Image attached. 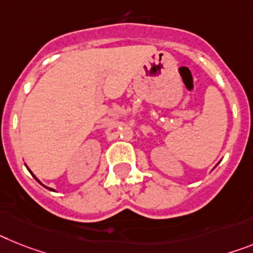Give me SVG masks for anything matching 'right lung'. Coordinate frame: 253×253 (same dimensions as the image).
Here are the masks:
<instances>
[{
    "instance_id": "obj_1",
    "label": "right lung",
    "mask_w": 253,
    "mask_h": 253,
    "mask_svg": "<svg viewBox=\"0 0 253 253\" xmlns=\"http://www.w3.org/2000/svg\"><path fill=\"white\" fill-rule=\"evenodd\" d=\"M36 180H37V179H36ZM37 181H38V180H37ZM50 190H51V189H50Z\"/></svg>"
}]
</instances>
